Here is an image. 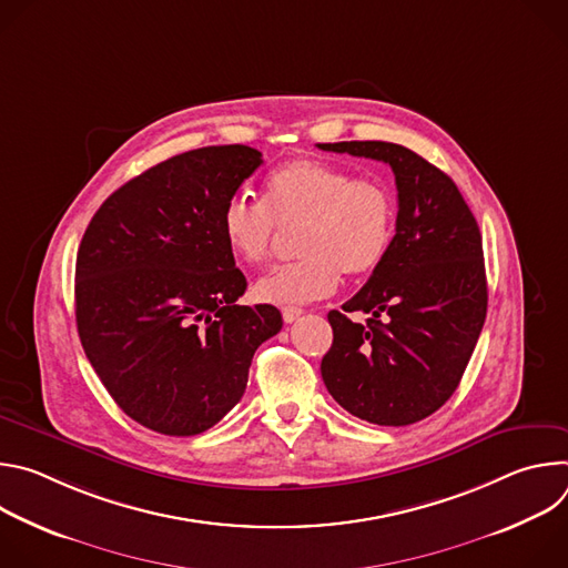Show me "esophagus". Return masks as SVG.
<instances>
[{"mask_svg":"<svg viewBox=\"0 0 568 568\" xmlns=\"http://www.w3.org/2000/svg\"><path fill=\"white\" fill-rule=\"evenodd\" d=\"M301 314H303V310H301V307H294V305L283 307V321H285V323H294Z\"/></svg>","mask_w":568,"mask_h":568,"instance_id":"esophagus-1","label":"esophagus"}]
</instances>
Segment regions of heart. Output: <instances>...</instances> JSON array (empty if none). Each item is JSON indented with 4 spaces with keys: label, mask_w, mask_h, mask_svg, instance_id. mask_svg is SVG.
I'll return each instance as SVG.
<instances>
[{
    "label": "heart",
    "mask_w": 568,
    "mask_h": 568,
    "mask_svg": "<svg viewBox=\"0 0 568 568\" xmlns=\"http://www.w3.org/2000/svg\"><path fill=\"white\" fill-rule=\"evenodd\" d=\"M298 222L301 258L274 267L254 287L265 303L316 301L337 287L342 272H375L393 245L397 202L382 180L355 178L328 161L294 159L267 178L263 204L233 195L220 231L233 256L258 265L270 258L276 224Z\"/></svg>",
    "instance_id": "1"
}]
</instances>
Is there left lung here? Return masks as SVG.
<instances>
[{
  "instance_id": "8db88e82",
  "label": "left lung",
  "mask_w": 568,
  "mask_h": 568,
  "mask_svg": "<svg viewBox=\"0 0 568 568\" xmlns=\"http://www.w3.org/2000/svg\"><path fill=\"white\" fill-rule=\"evenodd\" d=\"M390 166L397 186L393 245L368 283L333 310L321 377L342 407L373 425L404 427L456 390L488 312L478 224L460 191L414 150L386 141L318 143ZM348 311L369 314L355 324Z\"/></svg>"
}]
</instances>
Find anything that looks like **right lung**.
Here are the masks:
<instances>
[{"mask_svg": "<svg viewBox=\"0 0 568 568\" xmlns=\"http://www.w3.org/2000/svg\"><path fill=\"white\" fill-rule=\"evenodd\" d=\"M263 164L250 145L182 152L114 191L75 258V326L119 407L166 436L220 423L247 388L274 305H237L247 278L220 231L224 204Z\"/></svg>", "mask_w": 568, "mask_h": 568, "instance_id": "obj_1", "label": "right lung"}]
</instances>
